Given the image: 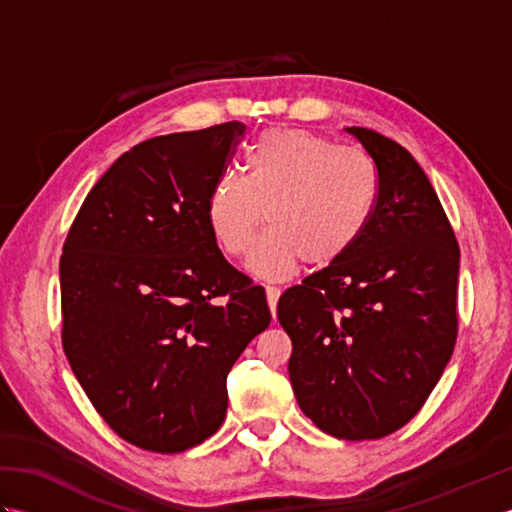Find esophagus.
Returning a JSON list of instances; mask_svg holds the SVG:
<instances>
[{
  "mask_svg": "<svg viewBox=\"0 0 512 512\" xmlns=\"http://www.w3.org/2000/svg\"><path fill=\"white\" fill-rule=\"evenodd\" d=\"M279 295H281V290H279L277 286H266L268 308H270V312H273V317H275V312H277V301H279Z\"/></svg>",
  "mask_w": 512,
  "mask_h": 512,
  "instance_id": "esophagus-1",
  "label": "esophagus"
}]
</instances>
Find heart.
Returning <instances> with one entry per match:
<instances>
[{"instance_id":"obj_1","label":"heart","mask_w":512,"mask_h":512,"mask_svg":"<svg viewBox=\"0 0 512 512\" xmlns=\"http://www.w3.org/2000/svg\"><path fill=\"white\" fill-rule=\"evenodd\" d=\"M248 173L228 169L209 195V224L233 257L277 279L303 262L330 266L367 231L380 198V173L363 149L339 147L308 129H266L246 154Z\"/></svg>"}]
</instances>
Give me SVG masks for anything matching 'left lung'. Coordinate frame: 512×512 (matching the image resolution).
<instances>
[{
	"label": "left lung",
	"mask_w": 512,
	"mask_h": 512,
	"mask_svg": "<svg viewBox=\"0 0 512 512\" xmlns=\"http://www.w3.org/2000/svg\"><path fill=\"white\" fill-rule=\"evenodd\" d=\"M374 158L380 198L350 253L288 288L277 319L292 341L301 411L341 440H378L416 416L458 339L460 246L409 151L347 127Z\"/></svg>",
	"instance_id": "8db88e82"
}]
</instances>
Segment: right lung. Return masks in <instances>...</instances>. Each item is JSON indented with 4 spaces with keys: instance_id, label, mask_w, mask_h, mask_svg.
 <instances>
[{
    "instance_id": "right-lung-1",
    "label": "right lung",
    "mask_w": 512,
    "mask_h": 512,
    "mask_svg": "<svg viewBox=\"0 0 512 512\" xmlns=\"http://www.w3.org/2000/svg\"><path fill=\"white\" fill-rule=\"evenodd\" d=\"M244 125L149 138L94 184L65 237L61 341L94 409L138 449L182 453L222 427L226 374L270 325L226 262L209 195Z\"/></svg>"
}]
</instances>
